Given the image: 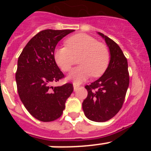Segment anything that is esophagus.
<instances>
[{"mask_svg": "<svg viewBox=\"0 0 151 151\" xmlns=\"http://www.w3.org/2000/svg\"><path fill=\"white\" fill-rule=\"evenodd\" d=\"M79 87H80L79 84L76 83V82H74V83H73V88H74V91H76Z\"/></svg>", "mask_w": 151, "mask_h": 151, "instance_id": "esophagus-1", "label": "esophagus"}]
</instances>
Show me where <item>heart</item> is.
<instances>
[{
  "instance_id": "heart-1",
  "label": "heart",
  "mask_w": 151,
  "mask_h": 151,
  "mask_svg": "<svg viewBox=\"0 0 151 151\" xmlns=\"http://www.w3.org/2000/svg\"><path fill=\"white\" fill-rule=\"evenodd\" d=\"M66 47H59L54 50V60L63 72H69L77 63L69 78L81 82L92 76L97 78L106 72L110 63V53L104 45L86 34H77L66 41Z\"/></svg>"
}]
</instances>
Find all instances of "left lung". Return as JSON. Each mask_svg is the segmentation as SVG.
<instances>
[{
    "instance_id": "8db88e82",
    "label": "left lung",
    "mask_w": 151,
    "mask_h": 151,
    "mask_svg": "<svg viewBox=\"0 0 151 151\" xmlns=\"http://www.w3.org/2000/svg\"><path fill=\"white\" fill-rule=\"evenodd\" d=\"M109 47L110 60L102 76L86 85L87 97L82 103L85 116L94 122H106L122 108L129 85L127 59L115 41L101 32Z\"/></svg>"
}]
</instances>
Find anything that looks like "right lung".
Masks as SVG:
<instances>
[{"label": "right lung", "instance_id": "1", "mask_svg": "<svg viewBox=\"0 0 151 151\" xmlns=\"http://www.w3.org/2000/svg\"><path fill=\"white\" fill-rule=\"evenodd\" d=\"M74 30L46 29L33 37L19 57L16 82L21 101L31 115L51 122L62 115L73 85H52L64 77L54 60L57 43Z\"/></svg>", "mask_w": 151, "mask_h": 151}]
</instances>
